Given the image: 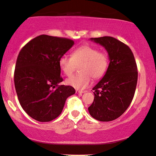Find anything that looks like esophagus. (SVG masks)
<instances>
[{
  "instance_id": "esophagus-1",
  "label": "esophagus",
  "mask_w": 156,
  "mask_h": 156,
  "mask_svg": "<svg viewBox=\"0 0 156 156\" xmlns=\"http://www.w3.org/2000/svg\"><path fill=\"white\" fill-rule=\"evenodd\" d=\"M86 92V91H80V90H76V93L78 94L79 95H82V94H84Z\"/></svg>"
}]
</instances>
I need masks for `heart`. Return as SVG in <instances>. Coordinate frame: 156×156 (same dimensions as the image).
Wrapping results in <instances>:
<instances>
[{
	"label": "heart",
	"instance_id": "b5f03b06",
	"mask_svg": "<svg viewBox=\"0 0 156 156\" xmlns=\"http://www.w3.org/2000/svg\"><path fill=\"white\" fill-rule=\"evenodd\" d=\"M108 59L106 53L99 52L90 45H83L73 51L71 57L63 55L59 58V66L65 75L70 76L80 66L81 73L70 76L66 84L76 89L87 88L90 84L91 77L97 80L106 71Z\"/></svg>",
	"mask_w": 156,
	"mask_h": 156
}]
</instances>
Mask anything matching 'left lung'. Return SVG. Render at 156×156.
I'll use <instances>...</instances> for the list:
<instances>
[{"label":"left lung","mask_w":156,"mask_h":156,"mask_svg":"<svg viewBox=\"0 0 156 156\" xmlns=\"http://www.w3.org/2000/svg\"><path fill=\"white\" fill-rule=\"evenodd\" d=\"M90 40L106 49L110 62L104 77L93 88L94 99L88 110L94 119L111 121L121 116L133 100L137 66L129 47L116 38L104 36Z\"/></svg>","instance_id":"obj_1"}]
</instances>
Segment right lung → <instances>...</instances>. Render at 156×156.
I'll use <instances>...</instances> for the list:
<instances>
[{
  "mask_svg": "<svg viewBox=\"0 0 156 156\" xmlns=\"http://www.w3.org/2000/svg\"><path fill=\"white\" fill-rule=\"evenodd\" d=\"M73 40L47 35L37 36L19 52L14 72L16 91L21 106L40 122L56 119L66 99L75 94L70 86L59 85V60L72 46Z\"/></svg>",
  "mask_w": 156,
  "mask_h": 156,
  "instance_id": "1",
  "label": "right lung"
}]
</instances>
